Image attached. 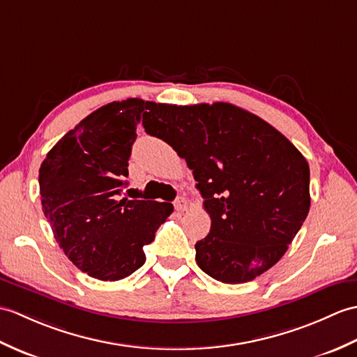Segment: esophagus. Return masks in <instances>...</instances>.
I'll return each mask as SVG.
<instances>
[{"label":"esophagus","mask_w":357,"mask_h":357,"mask_svg":"<svg viewBox=\"0 0 357 357\" xmlns=\"http://www.w3.org/2000/svg\"><path fill=\"white\" fill-rule=\"evenodd\" d=\"M174 208H176V211L178 212H183L188 209V200L185 199V197H178V199H176V202H174Z\"/></svg>","instance_id":"1"}]
</instances>
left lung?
Returning a JSON list of instances; mask_svg holds the SVG:
<instances>
[{
    "label": "left lung",
    "instance_id": "left-lung-1",
    "mask_svg": "<svg viewBox=\"0 0 357 357\" xmlns=\"http://www.w3.org/2000/svg\"><path fill=\"white\" fill-rule=\"evenodd\" d=\"M144 128L185 158L211 217L197 241L204 273L240 284L275 266L310 209V169L291 142L263 119L226 102H146Z\"/></svg>",
    "mask_w": 357,
    "mask_h": 357
}]
</instances>
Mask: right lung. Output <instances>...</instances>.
<instances>
[{
    "label": "right lung",
    "mask_w": 357,
    "mask_h": 357,
    "mask_svg": "<svg viewBox=\"0 0 357 357\" xmlns=\"http://www.w3.org/2000/svg\"><path fill=\"white\" fill-rule=\"evenodd\" d=\"M146 102H112L54 145L39 168L43 212L79 271L119 281L145 263L144 245L174 211L171 203L117 200Z\"/></svg>",
    "instance_id": "right-lung-1"
}]
</instances>
